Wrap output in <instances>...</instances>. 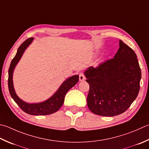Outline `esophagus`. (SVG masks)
<instances>
[{"label":"esophagus","mask_w":149,"mask_h":149,"mask_svg":"<svg viewBox=\"0 0 149 149\" xmlns=\"http://www.w3.org/2000/svg\"><path fill=\"white\" fill-rule=\"evenodd\" d=\"M84 80H85V76H84L83 73H81L79 74V81H83Z\"/></svg>","instance_id":"34e87169"}]
</instances>
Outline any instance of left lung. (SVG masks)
Returning <instances> with one entry per match:
<instances>
[{
  "label": "left lung",
  "mask_w": 149,
  "mask_h": 149,
  "mask_svg": "<svg viewBox=\"0 0 149 149\" xmlns=\"http://www.w3.org/2000/svg\"><path fill=\"white\" fill-rule=\"evenodd\" d=\"M90 89L87 105L102 116H118L129 109L139 91L141 73L133 49L119 40V48L112 59L84 72Z\"/></svg>",
  "instance_id": "8db88e82"
}]
</instances>
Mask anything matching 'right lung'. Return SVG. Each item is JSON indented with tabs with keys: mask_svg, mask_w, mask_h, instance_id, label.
I'll list each match as a JSON object with an SVG mask.
<instances>
[{
	"mask_svg": "<svg viewBox=\"0 0 149 149\" xmlns=\"http://www.w3.org/2000/svg\"><path fill=\"white\" fill-rule=\"evenodd\" d=\"M33 39V38L31 37L26 39L24 42H23L17 49L15 56L11 61L8 70V88L11 97L13 99L15 102L18 104V106L21 109L22 111L30 115H48L57 112L62 107L63 104L64 103V101H65L66 94L70 89L72 88L78 82L79 75H74V76H72L71 77L68 78V79H66L61 84L60 88L55 94L52 95L48 100L44 101L42 103L29 104L22 101L17 95L15 92L12 79L13 73L15 67L21 58L24 50L31 43Z\"/></svg>",
	"mask_w": 149,
	"mask_h": 149,
	"instance_id": "obj_1",
	"label": "right lung"
}]
</instances>
